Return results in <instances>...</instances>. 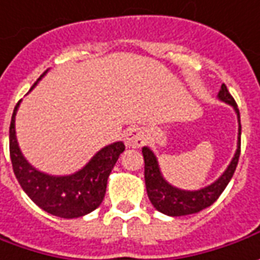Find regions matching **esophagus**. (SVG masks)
Returning a JSON list of instances; mask_svg holds the SVG:
<instances>
[{"label": "esophagus", "instance_id": "esophagus-1", "mask_svg": "<svg viewBox=\"0 0 260 260\" xmlns=\"http://www.w3.org/2000/svg\"><path fill=\"white\" fill-rule=\"evenodd\" d=\"M123 142L128 148H141L146 142V135L141 128H128L123 132Z\"/></svg>", "mask_w": 260, "mask_h": 260}]
</instances>
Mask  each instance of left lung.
I'll use <instances>...</instances> for the list:
<instances>
[{
	"mask_svg": "<svg viewBox=\"0 0 260 260\" xmlns=\"http://www.w3.org/2000/svg\"><path fill=\"white\" fill-rule=\"evenodd\" d=\"M218 98L234 107L235 112L238 115V122H239V137H238V149L229 167L213 183L199 190L178 189L164 179L155 153L148 146L142 148L145 160V185H146L148 198L158 211L168 216L190 215V213H197L211 206L220 197V193L225 190L229 181L234 176L238 160H239V155H241V115H239V109L234 96L229 93L225 84H222L220 86Z\"/></svg>",
	"mask_w": 260,
	"mask_h": 260,
	"instance_id": "left-lung-1",
	"label": "left lung"
}]
</instances>
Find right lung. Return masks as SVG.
<instances>
[{
    "label": "right lung",
    "mask_w": 260,
    "mask_h": 260,
    "mask_svg": "<svg viewBox=\"0 0 260 260\" xmlns=\"http://www.w3.org/2000/svg\"><path fill=\"white\" fill-rule=\"evenodd\" d=\"M45 74L47 71L38 81ZM18 107L19 102L14 108L10 125V156L14 174L21 188L34 204L54 216L72 219L95 211L105 197L108 176L119 155L125 151V145L122 142H114L102 148L85 167L75 174L67 176L44 174L28 164L19 149L15 135V115Z\"/></svg>",
    "instance_id": "right-lung-1"
}]
</instances>
